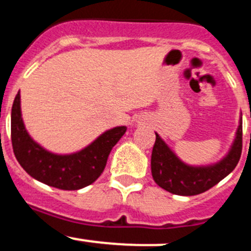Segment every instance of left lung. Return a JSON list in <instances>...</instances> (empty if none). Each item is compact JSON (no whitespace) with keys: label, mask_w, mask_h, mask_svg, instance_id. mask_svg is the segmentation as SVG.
Returning a JSON list of instances; mask_svg holds the SVG:
<instances>
[{"label":"left lung","mask_w":251,"mask_h":251,"mask_svg":"<svg viewBox=\"0 0 251 251\" xmlns=\"http://www.w3.org/2000/svg\"><path fill=\"white\" fill-rule=\"evenodd\" d=\"M242 147V119L239 121L235 140L228 154L220 162L210 165L194 167V165L185 164L168 147L160 136L155 133V142L151 158L153 180L158 186L175 195H199L210 190L211 187L215 186L233 172L240 159Z\"/></svg>","instance_id":"left-lung-1"}]
</instances>
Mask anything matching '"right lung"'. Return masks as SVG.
Here are the masks:
<instances>
[{
	"label": "right lung",
	"instance_id": "add662e5",
	"mask_svg": "<svg viewBox=\"0 0 251 251\" xmlns=\"http://www.w3.org/2000/svg\"><path fill=\"white\" fill-rule=\"evenodd\" d=\"M125 132L126 126H118L105 131L79 152L55 154L38 145L26 132L19 92L12 106L11 138L17 160L31 177L61 190H78L93 184L103 173L113 147Z\"/></svg>",
	"mask_w": 251,
	"mask_h": 251
}]
</instances>
